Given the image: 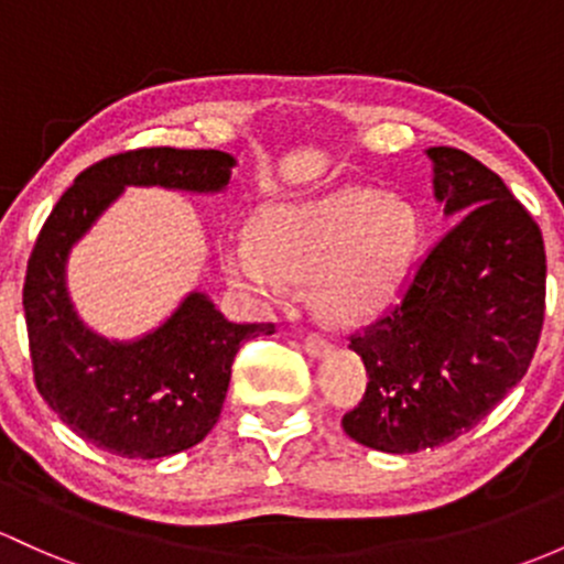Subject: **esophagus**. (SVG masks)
<instances>
[{
    "instance_id": "1",
    "label": "esophagus",
    "mask_w": 564,
    "mask_h": 564,
    "mask_svg": "<svg viewBox=\"0 0 564 564\" xmlns=\"http://www.w3.org/2000/svg\"><path fill=\"white\" fill-rule=\"evenodd\" d=\"M329 348L332 343L324 335H318V332H311V335L305 337V351L311 354V357H324V354H329Z\"/></svg>"
}]
</instances>
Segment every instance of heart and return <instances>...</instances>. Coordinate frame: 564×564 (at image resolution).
Here are the masks:
<instances>
[{
  "mask_svg": "<svg viewBox=\"0 0 564 564\" xmlns=\"http://www.w3.org/2000/svg\"><path fill=\"white\" fill-rule=\"evenodd\" d=\"M262 242L235 232L224 267L235 286L262 302H281L289 278L316 275L329 311L365 313L400 281L416 242V216L402 199L346 188L305 205L275 207Z\"/></svg>",
  "mask_w": 564,
  "mask_h": 564,
  "instance_id": "heart-1",
  "label": "heart"
}]
</instances>
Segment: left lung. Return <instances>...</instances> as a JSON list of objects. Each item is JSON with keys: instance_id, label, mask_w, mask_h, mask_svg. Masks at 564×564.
I'll return each mask as SVG.
<instances>
[{"instance_id": "left-lung-1", "label": "left lung", "mask_w": 564, "mask_h": 564, "mask_svg": "<svg viewBox=\"0 0 564 564\" xmlns=\"http://www.w3.org/2000/svg\"><path fill=\"white\" fill-rule=\"evenodd\" d=\"M426 156L435 199L459 221L413 264L394 305L348 337L370 381L343 430L387 454L443 446L489 416L524 378L546 313L535 218L470 153Z\"/></svg>"}]
</instances>
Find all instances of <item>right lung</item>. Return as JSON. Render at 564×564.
<instances>
[{
	"label": "right lung",
	"instance_id": "right-lung-1",
	"mask_svg": "<svg viewBox=\"0 0 564 564\" xmlns=\"http://www.w3.org/2000/svg\"><path fill=\"white\" fill-rule=\"evenodd\" d=\"M235 159L224 151L138 148L75 177L40 229L23 281L37 391L58 419L105 452L162 459L197 446L221 416L232 361L275 324H235L192 292L159 329L118 343L80 322L64 270L75 242L127 186L221 192Z\"/></svg>",
	"mask_w": 564,
	"mask_h": 564
}]
</instances>
